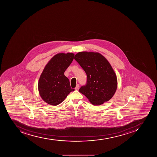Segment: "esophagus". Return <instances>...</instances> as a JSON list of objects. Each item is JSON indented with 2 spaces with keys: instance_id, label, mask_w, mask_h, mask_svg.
Masks as SVG:
<instances>
[{
  "instance_id": "1",
  "label": "esophagus",
  "mask_w": 157,
  "mask_h": 157,
  "mask_svg": "<svg viewBox=\"0 0 157 157\" xmlns=\"http://www.w3.org/2000/svg\"><path fill=\"white\" fill-rule=\"evenodd\" d=\"M79 84H77L76 87H75V90H78L79 89Z\"/></svg>"
}]
</instances>
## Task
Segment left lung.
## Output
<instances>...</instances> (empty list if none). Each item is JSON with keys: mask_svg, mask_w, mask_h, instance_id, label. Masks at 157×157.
Masks as SVG:
<instances>
[{"mask_svg": "<svg viewBox=\"0 0 157 157\" xmlns=\"http://www.w3.org/2000/svg\"><path fill=\"white\" fill-rule=\"evenodd\" d=\"M74 59L87 75V82L79 92L94 105H100L113 97L117 87V75L107 59L100 53L79 52Z\"/></svg>", "mask_w": 157, "mask_h": 157, "instance_id": "1", "label": "left lung"}]
</instances>
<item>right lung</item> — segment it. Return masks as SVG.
Masks as SVG:
<instances>
[{
  "label": "right lung",
  "instance_id": "right-lung-1",
  "mask_svg": "<svg viewBox=\"0 0 157 157\" xmlns=\"http://www.w3.org/2000/svg\"><path fill=\"white\" fill-rule=\"evenodd\" d=\"M73 53H59L50 60L40 75L38 89L43 100L52 105L64 101L71 92L69 80L64 72L73 60Z\"/></svg>",
  "mask_w": 157,
  "mask_h": 157
}]
</instances>
